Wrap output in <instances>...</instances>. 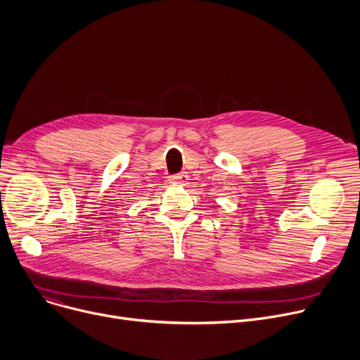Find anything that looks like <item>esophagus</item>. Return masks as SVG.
<instances>
[{"label":"esophagus","instance_id":"1","mask_svg":"<svg viewBox=\"0 0 360 360\" xmlns=\"http://www.w3.org/2000/svg\"><path fill=\"white\" fill-rule=\"evenodd\" d=\"M189 181L188 175L185 172H181V174H176V175H172L169 176V182L171 184H179V185H185L186 182Z\"/></svg>","mask_w":360,"mask_h":360}]
</instances>
